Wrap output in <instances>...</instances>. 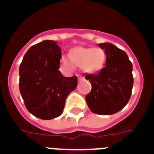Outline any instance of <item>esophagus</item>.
<instances>
[{"mask_svg": "<svg viewBox=\"0 0 154 154\" xmlns=\"http://www.w3.org/2000/svg\"><path fill=\"white\" fill-rule=\"evenodd\" d=\"M78 79H79V81H82V80L84 79V77L82 75H78Z\"/></svg>", "mask_w": 154, "mask_h": 154, "instance_id": "34e87169", "label": "esophagus"}]
</instances>
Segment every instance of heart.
I'll use <instances>...</instances> for the list:
<instances>
[{
	"instance_id": "b5f03b06",
	"label": "heart",
	"mask_w": 154,
	"mask_h": 154,
	"mask_svg": "<svg viewBox=\"0 0 154 154\" xmlns=\"http://www.w3.org/2000/svg\"><path fill=\"white\" fill-rule=\"evenodd\" d=\"M70 57L62 55L61 62L68 70L74 68V63L90 73L96 72L103 67L106 62V54L101 48H75L71 51Z\"/></svg>"
}]
</instances>
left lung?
I'll use <instances>...</instances> for the list:
<instances>
[{
	"label": "left lung",
	"instance_id": "8db88e82",
	"mask_svg": "<svg viewBox=\"0 0 154 154\" xmlns=\"http://www.w3.org/2000/svg\"><path fill=\"white\" fill-rule=\"evenodd\" d=\"M98 45L105 50L106 66L98 74L85 76L92 84L85 100L93 113L112 115L123 109L130 100L133 85V65L126 53L114 45Z\"/></svg>",
	"mask_w": 154,
	"mask_h": 154
}]
</instances>
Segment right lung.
<instances>
[{"instance_id": "right-lung-1", "label": "right lung", "mask_w": 154, "mask_h": 154, "mask_svg": "<svg viewBox=\"0 0 154 154\" xmlns=\"http://www.w3.org/2000/svg\"><path fill=\"white\" fill-rule=\"evenodd\" d=\"M62 51L55 41L31 46L19 68V89L28 112L42 119L58 117L65 99L77 87V77L58 70Z\"/></svg>"}]
</instances>
